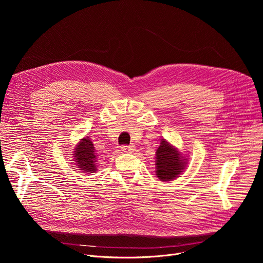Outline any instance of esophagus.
<instances>
[{
    "instance_id": "34e87169",
    "label": "esophagus",
    "mask_w": 263,
    "mask_h": 263,
    "mask_svg": "<svg viewBox=\"0 0 263 263\" xmlns=\"http://www.w3.org/2000/svg\"><path fill=\"white\" fill-rule=\"evenodd\" d=\"M135 149L134 145H122L121 146V151L124 153H132Z\"/></svg>"
}]
</instances>
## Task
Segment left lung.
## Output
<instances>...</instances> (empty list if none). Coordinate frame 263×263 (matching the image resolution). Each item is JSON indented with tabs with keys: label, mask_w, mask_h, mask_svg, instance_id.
<instances>
[{
	"label": "left lung",
	"mask_w": 263,
	"mask_h": 263,
	"mask_svg": "<svg viewBox=\"0 0 263 263\" xmlns=\"http://www.w3.org/2000/svg\"><path fill=\"white\" fill-rule=\"evenodd\" d=\"M156 175L161 181H171L179 176L185 162L180 153L164 139L156 152Z\"/></svg>",
	"instance_id": "left-lung-1"
}]
</instances>
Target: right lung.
Wrapping results in <instances>:
<instances>
[{
	"instance_id": "1",
	"label": "right lung",
	"mask_w": 263,
	"mask_h": 263,
	"mask_svg": "<svg viewBox=\"0 0 263 263\" xmlns=\"http://www.w3.org/2000/svg\"><path fill=\"white\" fill-rule=\"evenodd\" d=\"M74 157H76L77 166L82 171L92 173L96 172V159L97 153L95 152V147L91 140L88 137L83 138L77 145L74 151Z\"/></svg>"
}]
</instances>
